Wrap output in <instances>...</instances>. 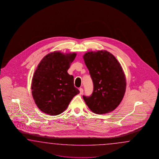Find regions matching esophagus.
<instances>
[{"label":"esophagus","instance_id":"34e87169","mask_svg":"<svg viewBox=\"0 0 159 159\" xmlns=\"http://www.w3.org/2000/svg\"><path fill=\"white\" fill-rule=\"evenodd\" d=\"M79 91H80V94H82L83 93V89L82 88H80L79 89Z\"/></svg>","mask_w":159,"mask_h":159}]
</instances>
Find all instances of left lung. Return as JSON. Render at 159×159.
Returning a JSON list of instances; mask_svg holds the SVG:
<instances>
[{
	"instance_id": "left-lung-1",
	"label": "left lung",
	"mask_w": 159,
	"mask_h": 159,
	"mask_svg": "<svg viewBox=\"0 0 159 159\" xmlns=\"http://www.w3.org/2000/svg\"><path fill=\"white\" fill-rule=\"evenodd\" d=\"M93 83L90 96H83L94 113L106 114L120 104L126 90V79L120 63L106 51L89 52L83 56Z\"/></svg>"
}]
</instances>
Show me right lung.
<instances>
[{
  "label": "right lung",
  "instance_id": "obj_1",
  "mask_svg": "<svg viewBox=\"0 0 159 159\" xmlns=\"http://www.w3.org/2000/svg\"><path fill=\"white\" fill-rule=\"evenodd\" d=\"M76 53L54 52L39 63L32 80V94L39 109L51 116H57L67 108L73 97L80 92L74 86V78L67 70Z\"/></svg>",
  "mask_w": 159,
  "mask_h": 159
}]
</instances>
